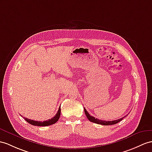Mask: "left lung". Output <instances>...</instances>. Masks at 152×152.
Masks as SVG:
<instances>
[{"label":"left lung","mask_w":152,"mask_h":152,"mask_svg":"<svg viewBox=\"0 0 152 152\" xmlns=\"http://www.w3.org/2000/svg\"><path fill=\"white\" fill-rule=\"evenodd\" d=\"M84 113L86 114V115L87 117V118L88 119V120L91 121V122H93L94 123L96 124H101V125H105V126H108V125H112V124H115L117 123H119L121 121L123 120L124 117H122L121 119H117V120H115V121H102V120H99L98 119H95V118L93 116H91L89 113L87 112L86 110L85 109V108H84Z\"/></svg>","instance_id":"1"}]
</instances>
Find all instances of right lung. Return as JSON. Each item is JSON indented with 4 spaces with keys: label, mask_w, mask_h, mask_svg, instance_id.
I'll list each match as a JSON object with an SVG mask.
<instances>
[{
    "label": "right lung",
    "mask_w": 152,
    "mask_h": 152,
    "mask_svg": "<svg viewBox=\"0 0 152 152\" xmlns=\"http://www.w3.org/2000/svg\"><path fill=\"white\" fill-rule=\"evenodd\" d=\"M61 116V108H59L57 114L51 119H48V121H36L31 119H28L27 118H24V119L28 123L31 124L33 126H50L51 124H53L55 123H57V121L58 120L59 117Z\"/></svg>",
    "instance_id": "add662e5"
}]
</instances>
